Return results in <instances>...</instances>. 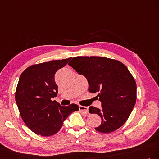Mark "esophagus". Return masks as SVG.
<instances>
[{"label":"esophagus","instance_id":"34e87169","mask_svg":"<svg viewBox=\"0 0 159 159\" xmlns=\"http://www.w3.org/2000/svg\"><path fill=\"white\" fill-rule=\"evenodd\" d=\"M79 111L80 112H82L83 113H85V114H88V113H89V110H88V107H87L79 105Z\"/></svg>","mask_w":159,"mask_h":159}]
</instances>
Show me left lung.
Listing matches in <instances>:
<instances>
[{
    "label": "left lung",
    "instance_id": "obj_1",
    "mask_svg": "<svg viewBox=\"0 0 159 159\" xmlns=\"http://www.w3.org/2000/svg\"><path fill=\"white\" fill-rule=\"evenodd\" d=\"M68 65L86 77L90 93H98L102 108H89L102 119L95 130L108 133L123 125L137 100V84L127 67L119 61L100 57H74Z\"/></svg>",
    "mask_w": 159,
    "mask_h": 159
}]
</instances>
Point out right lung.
<instances>
[{"mask_svg":"<svg viewBox=\"0 0 159 159\" xmlns=\"http://www.w3.org/2000/svg\"><path fill=\"white\" fill-rule=\"evenodd\" d=\"M70 58L32 65L20 76L15 93L16 102L25 125L35 134L43 137L56 134L69 115L79 111L76 104L62 107L51 101L58 93L54 75Z\"/></svg>","mask_w":159,"mask_h":159,"instance_id":"obj_1","label":"right lung"}]
</instances>
